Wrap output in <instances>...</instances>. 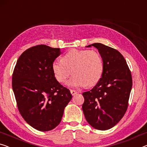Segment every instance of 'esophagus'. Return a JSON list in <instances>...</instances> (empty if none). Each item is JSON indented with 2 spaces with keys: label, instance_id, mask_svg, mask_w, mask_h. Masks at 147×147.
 <instances>
[{
  "label": "esophagus",
  "instance_id": "obj_1",
  "mask_svg": "<svg viewBox=\"0 0 147 147\" xmlns=\"http://www.w3.org/2000/svg\"><path fill=\"white\" fill-rule=\"evenodd\" d=\"M71 94L73 95V96H74V95H75L76 93H77V92H76V90H71Z\"/></svg>",
  "mask_w": 147,
  "mask_h": 147
}]
</instances>
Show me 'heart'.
<instances>
[{"instance_id":"obj_1","label":"heart","mask_w":147,"mask_h":147,"mask_svg":"<svg viewBox=\"0 0 147 147\" xmlns=\"http://www.w3.org/2000/svg\"><path fill=\"white\" fill-rule=\"evenodd\" d=\"M55 77L58 82H67L68 86L74 88L91 87L101 79L104 72V61L101 55L88 49H71L63 56V60H55L52 64Z\"/></svg>"}]
</instances>
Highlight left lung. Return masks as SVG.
Listing matches in <instances>:
<instances>
[{
  "mask_svg": "<svg viewBox=\"0 0 147 147\" xmlns=\"http://www.w3.org/2000/svg\"><path fill=\"white\" fill-rule=\"evenodd\" d=\"M97 48L104 61L101 79L90 91L82 93V111L94 128L105 131L112 128L125 113L131 88L132 76L125 59L113 48L100 43L86 46Z\"/></svg>",
  "mask_w": 147,
  "mask_h": 147,
  "instance_id": "8db88e82",
  "label": "left lung"
}]
</instances>
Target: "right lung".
<instances>
[{
	"instance_id": "add662e5",
	"label": "right lung",
	"mask_w": 147,
	"mask_h": 147,
	"mask_svg": "<svg viewBox=\"0 0 147 147\" xmlns=\"http://www.w3.org/2000/svg\"><path fill=\"white\" fill-rule=\"evenodd\" d=\"M60 54L59 48L34 46L20 56L13 72L12 89L20 113L30 126L40 131L52 130L60 123L72 98L52 69Z\"/></svg>"
}]
</instances>
